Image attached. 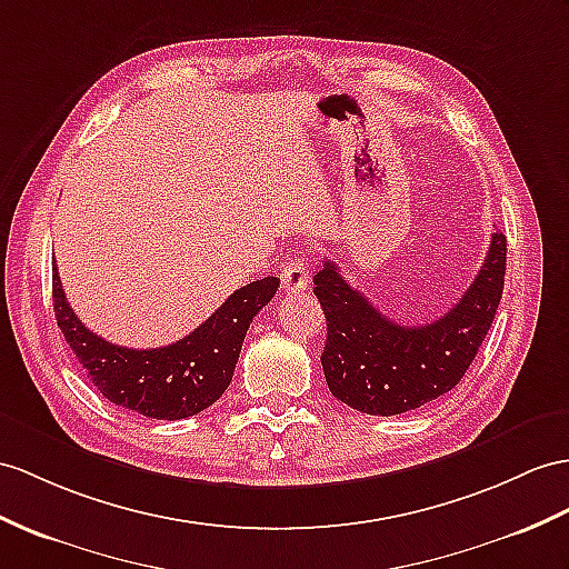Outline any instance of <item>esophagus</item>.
Wrapping results in <instances>:
<instances>
[{"label":"esophagus","instance_id":"34e87169","mask_svg":"<svg viewBox=\"0 0 569 569\" xmlns=\"http://www.w3.org/2000/svg\"><path fill=\"white\" fill-rule=\"evenodd\" d=\"M280 282H282V292L287 295L303 292V289L309 287V260L292 258L289 262H284V268L280 272Z\"/></svg>","mask_w":569,"mask_h":569}]
</instances>
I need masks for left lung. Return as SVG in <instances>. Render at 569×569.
Instances as JSON below:
<instances>
[{
    "label": "left lung",
    "mask_w": 569,
    "mask_h": 569,
    "mask_svg": "<svg viewBox=\"0 0 569 569\" xmlns=\"http://www.w3.org/2000/svg\"><path fill=\"white\" fill-rule=\"evenodd\" d=\"M507 237L492 233L473 284L456 307L425 326H398L357 292L332 260L313 277L328 321L321 355L330 393L367 415H400L449 393L463 379L500 307Z\"/></svg>",
    "instance_id": "left-lung-1"
}]
</instances>
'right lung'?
I'll return each instance as SVG.
<instances>
[{"instance_id":"1","label":"right lung","mask_w":569,"mask_h":569,"mask_svg":"<svg viewBox=\"0 0 569 569\" xmlns=\"http://www.w3.org/2000/svg\"><path fill=\"white\" fill-rule=\"evenodd\" d=\"M277 287V277H262L237 289L183 340L157 350H130L79 321L52 266L54 318L87 377L110 403L154 420H183L219 400L231 383L248 326Z\"/></svg>"}]
</instances>
